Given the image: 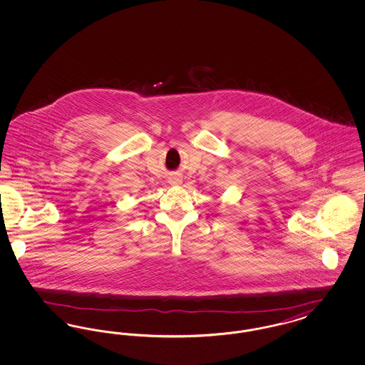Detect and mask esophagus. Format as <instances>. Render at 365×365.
I'll return each instance as SVG.
<instances>
[{"instance_id": "esophagus-1", "label": "esophagus", "mask_w": 365, "mask_h": 365, "mask_svg": "<svg viewBox=\"0 0 365 365\" xmlns=\"http://www.w3.org/2000/svg\"><path fill=\"white\" fill-rule=\"evenodd\" d=\"M171 183H173V185H180V183H182V179H180L179 176H173V178H171Z\"/></svg>"}]
</instances>
